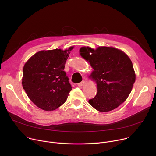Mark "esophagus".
Listing matches in <instances>:
<instances>
[{"label": "esophagus", "mask_w": 156, "mask_h": 156, "mask_svg": "<svg viewBox=\"0 0 156 156\" xmlns=\"http://www.w3.org/2000/svg\"><path fill=\"white\" fill-rule=\"evenodd\" d=\"M84 84H85V81H81L80 83H78V87H81V86H83Z\"/></svg>", "instance_id": "obj_1"}]
</instances>
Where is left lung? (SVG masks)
I'll list each match as a JSON object with an SVG mask.
<instances>
[{"instance_id":"1","label":"left lung","mask_w":156,"mask_h":156,"mask_svg":"<svg viewBox=\"0 0 156 156\" xmlns=\"http://www.w3.org/2000/svg\"><path fill=\"white\" fill-rule=\"evenodd\" d=\"M81 56L93 68L90 77L97 85L95 97L88 101L100 112H108L124 102L132 91L135 73L129 57L118 48L99 47L95 50L83 47Z\"/></svg>"}]
</instances>
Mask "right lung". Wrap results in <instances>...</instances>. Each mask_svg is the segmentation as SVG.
I'll return each instance as SVG.
<instances>
[{"label": "right lung", "mask_w": 156, "mask_h": 156, "mask_svg": "<svg viewBox=\"0 0 156 156\" xmlns=\"http://www.w3.org/2000/svg\"><path fill=\"white\" fill-rule=\"evenodd\" d=\"M73 47L41 51L23 67L22 85L30 99L44 111H54L67 100L72 87L64 71Z\"/></svg>", "instance_id": "1"}]
</instances>
